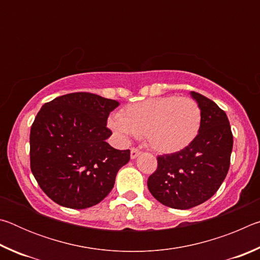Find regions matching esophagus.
<instances>
[{
    "mask_svg": "<svg viewBox=\"0 0 260 260\" xmlns=\"http://www.w3.org/2000/svg\"><path fill=\"white\" fill-rule=\"evenodd\" d=\"M140 153H141V151L139 150V149H136V148L131 149V158H132V159H135V158L138 157Z\"/></svg>",
    "mask_w": 260,
    "mask_h": 260,
    "instance_id": "obj_1",
    "label": "esophagus"
}]
</instances>
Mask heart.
<instances>
[{
    "instance_id": "1",
    "label": "heart",
    "mask_w": 260,
    "mask_h": 260,
    "mask_svg": "<svg viewBox=\"0 0 260 260\" xmlns=\"http://www.w3.org/2000/svg\"><path fill=\"white\" fill-rule=\"evenodd\" d=\"M200 105L189 98L165 96L128 105L109 119V127L121 140L144 136L157 152L173 153L188 147L199 135Z\"/></svg>"
}]
</instances>
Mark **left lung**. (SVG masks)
Wrapping results in <instances>:
<instances>
[{"mask_svg": "<svg viewBox=\"0 0 260 260\" xmlns=\"http://www.w3.org/2000/svg\"><path fill=\"white\" fill-rule=\"evenodd\" d=\"M191 98L202 112L196 139L182 150L157 157V170L148 179V189L169 208L187 210L211 199L230 170L233 134L223 110L195 91Z\"/></svg>", "mask_w": 260, "mask_h": 260, "instance_id": "1", "label": "left lung"}]
</instances>
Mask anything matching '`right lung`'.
Here are the masks:
<instances>
[{
    "instance_id": "right-lung-1",
    "label": "right lung",
    "mask_w": 260,
    "mask_h": 260,
    "mask_svg": "<svg viewBox=\"0 0 260 260\" xmlns=\"http://www.w3.org/2000/svg\"><path fill=\"white\" fill-rule=\"evenodd\" d=\"M119 102L90 93H71L46 103L29 134L30 170L55 203L70 209L99 204L112 190L129 150L107 142L108 117Z\"/></svg>"
}]
</instances>
